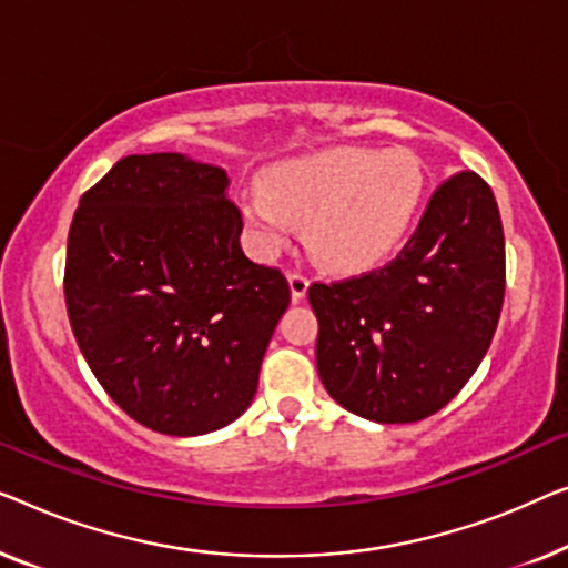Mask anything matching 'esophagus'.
Wrapping results in <instances>:
<instances>
[{
	"mask_svg": "<svg viewBox=\"0 0 568 568\" xmlns=\"http://www.w3.org/2000/svg\"><path fill=\"white\" fill-rule=\"evenodd\" d=\"M287 283H291V295L293 301H301L306 298V291H308V277L298 273V270H293L291 275H287Z\"/></svg>",
	"mask_w": 568,
	"mask_h": 568,
	"instance_id": "34e87169",
	"label": "esophagus"
}]
</instances>
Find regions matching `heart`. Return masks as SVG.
<instances>
[{"instance_id": "1", "label": "heart", "mask_w": 568, "mask_h": 568, "mask_svg": "<svg viewBox=\"0 0 568 568\" xmlns=\"http://www.w3.org/2000/svg\"><path fill=\"white\" fill-rule=\"evenodd\" d=\"M425 193V172L406 151L329 149L273 166L265 190L242 195V213L267 250L295 226L318 265L357 273L402 244Z\"/></svg>"}]
</instances>
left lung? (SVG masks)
Masks as SVG:
<instances>
[{"label": "left lung", "instance_id": "left-lung-1", "mask_svg": "<svg viewBox=\"0 0 568 568\" xmlns=\"http://www.w3.org/2000/svg\"><path fill=\"white\" fill-rule=\"evenodd\" d=\"M316 367L334 402L381 425L419 422L458 396L497 332L505 231L476 172L447 178L388 265L308 287Z\"/></svg>", "mask_w": 568, "mask_h": 568}]
</instances>
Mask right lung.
I'll list each match as a JSON object with an SVG mask.
<instances>
[{"label":"right lung","instance_id":"1","mask_svg":"<svg viewBox=\"0 0 568 568\" xmlns=\"http://www.w3.org/2000/svg\"><path fill=\"white\" fill-rule=\"evenodd\" d=\"M223 166L133 154L79 201L63 295L94 378L128 417L193 437L242 417L291 303L246 257Z\"/></svg>","mask_w":568,"mask_h":568}]
</instances>
